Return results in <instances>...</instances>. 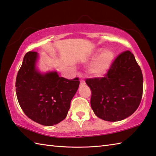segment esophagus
Segmentation results:
<instances>
[{"label": "esophagus", "mask_w": 156, "mask_h": 156, "mask_svg": "<svg viewBox=\"0 0 156 156\" xmlns=\"http://www.w3.org/2000/svg\"><path fill=\"white\" fill-rule=\"evenodd\" d=\"M84 84H85V82H84V80H80V86L84 85Z\"/></svg>", "instance_id": "1"}]
</instances>
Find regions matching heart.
<instances>
[{
  "label": "heart",
  "instance_id": "b5f03b06",
  "mask_svg": "<svg viewBox=\"0 0 156 156\" xmlns=\"http://www.w3.org/2000/svg\"><path fill=\"white\" fill-rule=\"evenodd\" d=\"M99 52H100V50ZM113 60H114V55L111 51H104L90 66V73L96 76L104 74L111 66Z\"/></svg>",
  "mask_w": 156,
  "mask_h": 156
}]
</instances>
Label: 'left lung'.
Masks as SVG:
<instances>
[{
	"label": "left lung",
	"instance_id": "1",
	"mask_svg": "<svg viewBox=\"0 0 156 156\" xmlns=\"http://www.w3.org/2000/svg\"><path fill=\"white\" fill-rule=\"evenodd\" d=\"M90 106L98 117L118 121L128 117L139 106L143 91V76L133 54L119 55L102 78H89Z\"/></svg>",
	"mask_w": 156,
	"mask_h": 156
}]
</instances>
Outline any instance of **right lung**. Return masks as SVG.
<instances>
[{
    "mask_svg": "<svg viewBox=\"0 0 156 156\" xmlns=\"http://www.w3.org/2000/svg\"><path fill=\"white\" fill-rule=\"evenodd\" d=\"M37 57L33 51L25 55L16 77L17 98L31 120L43 126L56 125L67 117L80 81L59 77L56 72L41 74L35 68Z\"/></svg>",
    "mask_w": 156,
    "mask_h": 156,
    "instance_id": "obj_1",
    "label": "right lung"
}]
</instances>
